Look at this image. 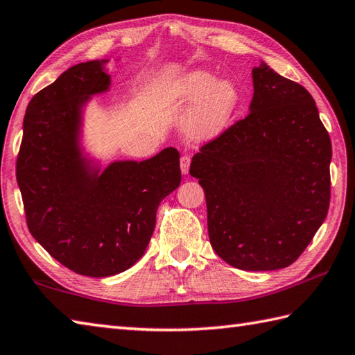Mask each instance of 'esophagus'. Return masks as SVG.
I'll list each match as a JSON object with an SVG mask.
<instances>
[{
  "instance_id": "esophagus-1",
  "label": "esophagus",
  "mask_w": 355,
  "mask_h": 355,
  "mask_svg": "<svg viewBox=\"0 0 355 355\" xmlns=\"http://www.w3.org/2000/svg\"><path fill=\"white\" fill-rule=\"evenodd\" d=\"M189 166H191V157L183 155L182 158H180V168H182V172L184 173V175L189 172Z\"/></svg>"
}]
</instances>
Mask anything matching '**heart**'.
<instances>
[{
  "instance_id": "obj_1",
  "label": "heart",
  "mask_w": 355,
  "mask_h": 355,
  "mask_svg": "<svg viewBox=\"0 0 355 355\" xmlns=\"http://www.w3.org/2000/svg\"><path fill=\"white\" fill-rule=\"evenodd\" d=\"M166 106H192L183 121L184 134L203 141L223 132L240 104V89L232 80H217L212 72L196 69L171 81L159 92Z\"/></svg>"
}]
</instances>
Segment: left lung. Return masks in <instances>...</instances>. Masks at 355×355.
<instances>
[{
	"label": "left lung",
	"instance_id": "8db88e82",
	"mask_svg": "<svg viewBox=\"0 0 355 355\" xmlns=\"http://www.w3.org/2000/svg\"><path fill=\"white\" fill-rule=\"evenodd\" d=\"M246 118L193 155L214 251L243 270L288 268L326 218L332 146L311 94L266 62Z\"/></svg>",
	"mask_w": 355,
	"mask_h": 355
}]
</instances>
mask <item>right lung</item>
<instances>
[{
  "label": "right lung",
  "instance_id": "obj_1",
  "mask_svg": "<svg viewBox=\"0 0 355 355\" xmlns=\"http://www.w3.org/2000/svg\"><path fill=\"white\" fill-rule=\"evenodd\" d=\"M106 62L69 67L33 96L17 159L32 237L62 266L87 277L120 274L141 259L159 201L182 182L173 148L143 162H114L103 171L85 154L83 109L110 89Z\"/></svg>",
  "mask_w": 355,
  "mask_h": 355
}]
</instances>
